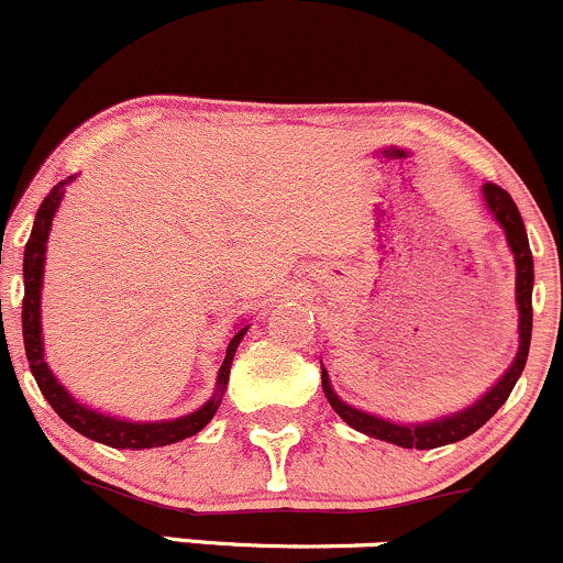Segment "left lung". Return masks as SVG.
I'll return each instance as SVG.
<instances>
[{
    "label": "left lung",
    "instance_id": "8db88e82",
    "mask_svg": "<svg viewBox=\"0 0 563 563\" xmlns=\"http://www.w3.org/2000/svg\"><path fill=\"white\" fill-rule=\"evenodd\" d=\"M483 198H486L494 220H497L501 231H505L507 244H510L512 257H516V303H518V313H521V319H518L521 346H518L516 362H512L510 371L497 380V386H494L492 391H486L473 408L462 410V413L445 416V419L432 421V424H416V427L391 424V421L378 419V416H371L365 413V410H356L352 405L338 400V395L330 386L328 371L322 367V389L324 395H328V402L349 427L356 429V432L367 434V438L386 440V443L402 445V449H419V451L440 449V445L456 443V440H464L473 432H477V429L486 424L501 405H505L507 397H510L512 386H516V380L521 378L526 356H529V343H531V287H534V260H531L521 211H518L516 201L510 198V192H507L505 187L486 183L483 185Z\"/></svg>",
    "mask_w": 563,
    "mask_h": 563
}]
</instances>
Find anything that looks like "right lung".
Here are the masks:
<instances>
[{
    "label": "right lung",
    "instance_id": "add662e5",
    "mask_svg": "<svg viewBox=\"0 0 563 563\" xmlns=\"http://www.w3.org/2000/svg\"><path fill=\"white\" fill-rule=\"evenodd\" d=\"M64 183H58L51 192L45 196V201L40 203L37 217H34V228L32 235L26 241V252H23V346H26V360L29 367H32L34 380H37L40 391L45 395V400L53 405L58 416L69 424L71 429H77L86 438L96 440V443H104L110 449H158V445H172L179 443V440L192 438L196 432H201L203 427L209 424L211 416L217 413L222 400V391H225L228 376H231V365H233V354L239 349L241 338L246 335V324L239 328V332L231 338L228 343L225 360H222L220 376H217V391L214 397L198 408L196 413L183 416V419L174 421H155V424H134V421H123V419H112V416L99 413V410L88 408V405H80L77 400H71L69 391L58 384V378L53 376L51 367L45 365V356H42V328H40V289H42V268H45V244H47V233H51V222L53 214H56L58 203H62L64 196Z\"/></svg>",
    "mask_w": 563,
    "mask_h": 563
}]
</instances>
